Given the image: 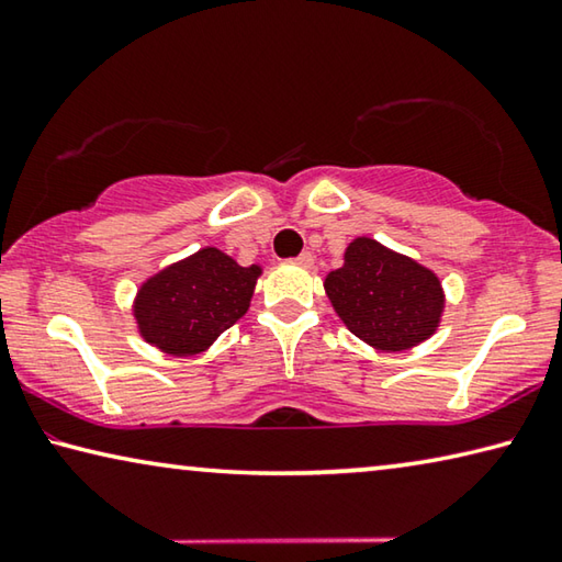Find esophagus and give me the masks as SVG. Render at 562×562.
<instances>
[{"mask_svg":"<svg viewBox=\"0 0 562 562\" xmlns=\"http://www.w3.org/2000/svg\"><path fill=\"white\" fill-rule=\"evenodd\" d=\"M292 262L300 265V268H312V262H315V255H312V252H302L300 258H294Z\"/></svg>","mask_w":562,"mask_h":562,"instance_id":"obj_1","label":"esophagus"}]
</instances>
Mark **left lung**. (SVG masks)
Listing matches in <instances>:
<instances>
[{
	"instance_id": "1",
	"label": "left lung",
	"mask_w": 562,
	"mask_h": 562,
	"mask_svg": "<svg viewBox=\"0 0 562 562\" xmlns=\"http://www.w3.org/2000/svg\"><path fill=\"white\" fill-rule=\"evenodd\" d=\"M325 292L351 335L379 351L422 345L439 329L446 304L434 270L372 237L347 245L345 265L327 274Z\"/></svg>"
}]
</instances>
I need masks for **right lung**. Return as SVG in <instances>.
Instances as JSON below:
<instances>
[{
	"label": "right lung",
	"mask_w": 562,
	"mask_h": 562,
	"mask_svg": "<svg viewBox=\"0 0 562 562\" xmlns=\"http://www.w3.org/2000/svg\"><path fill=\"white\" fill-rule=\"evenodd\" d=\"M260 265L240 268L217 247H203L140 284L133 300L138 335L168 357H195L250 307Z\"/></svg>",
	"instance_id": "right-lung-1"
}]
</instances>
